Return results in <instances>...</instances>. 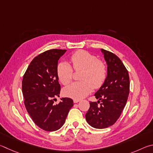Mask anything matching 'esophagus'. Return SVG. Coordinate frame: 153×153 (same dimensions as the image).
I'll list each match as a JSON object with an SVG mask.
<instances>
[{"instance_id":"1","label":"esophagus","mask_w":153,"mask_h":153,"mask_svg":"<svg viewBox=\"0 0 153 153\" xmlns=\"http://www.w3.org/2000/svg\"><path fill=\"white\" fill-rule=\"evenodd\" d=\"M80 101H81V100H79V99H74V100H73V101H74V103H78V102H79Z\"/></svg>"}]
</instances>
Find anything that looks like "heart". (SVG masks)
<instances>
[{
    "label": "heart",
    "instance_id": "heart-1",
    "mask_svg": "<svg viewBox=\"0 0 153 153\" xmlns=\"http://www.w3.org/2000/svg\"><path fill=\"white\" fill-rule=\"evenodd\" d=\"M75 71H82L81 82H75L64 88V94L67 97L81 99L92 91L93 87L98 88L106 78L107 69L103 62L85 50H79L71 56ZM56 72L60 81L64 85L71 81L73 69L71 64L63 61L58 63Z\"/></svg>",
    "mask_w": 153,
    "mask_h": 153
}]
</instances>
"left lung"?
<instances>
[{
	"label": "left lung",
	"instance_id": "8db88e82",
	"mask_svg": "<svg viewBox=\"0 0 153 153\" xmlns=\"http://www.w3.org/2000/svg\"><path fill=\"white\" fill-rule=\"evenodd\" d=\"M100 50L108 66L107 76L95 93L97 102L90 103L85 115L88 124L97 129L108 128L117 121L126 104L130 91L129 74L121 60L109 51Z\"/></svg>",
	"mask_w": 153,
	"mask_h": 153
}]
</instances>
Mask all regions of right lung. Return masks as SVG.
<instances>
[{
  "instance_id": "1",
  "label": "right lung",
  "mask_w": 153,
  "mask_h": 153,
  "mask_svg": "<svg viewBox=\"0 0 153 153\" xmlns=\"http://www.w3.org/2000/svg\"><path fill=\"white\" fill-rule=\"evenodd\" d=\"M66 52L53 49L36 56L23 78L22 92L27 111L37 126L48 132L62 126L74 105L72 99L68 97L61 98L56 105L53 101L60 93L56 72L58 62Z\"/></svg>"
}]
</instances>
